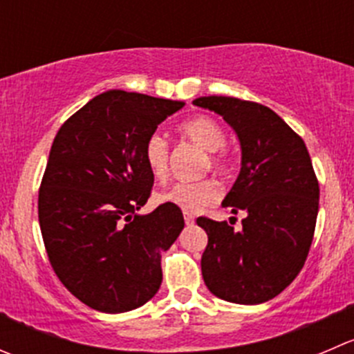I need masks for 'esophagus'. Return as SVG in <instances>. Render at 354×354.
<instances>
[{
    "label": "esophagus",
    "mask_w": 354,
    "mask_h": 354,
    "mask_svg": "<svg viewBox=\"0 0 354 354\" xmlns=\"http://www.w3.org/2000/svg\"><path fill=\"white\" fill-rule=\"evenodd\" d=\"M185 223H187V225H194L195 223V216L194 214H190V212H185Z\"/></svg>",
    "instance_id": "esophagus-1"
}]
</instances>
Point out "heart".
Masks as SVG:
<instances>
[{"instance_id":"heart-1","label":"heart","mask_w":354,"mask_h":354,"mask_svg":"<svg viewBox=\"0 0 354 354\" xmlns=\"http://www.w3.org/2000/svg\"><path fill=\"white\" fill-rule=\"evenodd\" d=\"M180 133L187 136L188 140L201 145L202 149L207 150V162L205 166H211L212 169L223 171L228 167V157L225 150V131L218 121H214L209 115H195L188 121L181 122ZM143 160L149 167L150 174L156 180H164L169 173V145L166 138L160 135H152L147 140L143 147ZM219 198V187L212 180L201 181H178L167 187L166 190H160L156 195V201L160 204H173L183 211H198L205 205L214 204Z\"/></svg>"}]
</instances>
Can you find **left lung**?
I'll list each match as a JSON object with an SVG mask.
<instances>
[{
	"label": "left lung",
	"instance_id": "obj_1",
	"mask_svg": "<svg viewBox=\"0 0 354 354\" xmlns=\"http://www.w3.org/2000/svg\"><path fill=\"white\" fill-rule=\"evenodd\" d=\"M194 105L221 115L239 136L242 167L223 207L247 212L242 230L205 216L202 277L214 296L261 304L279 296L304 266L318 214L317 174L303 138L272 109L233 97Z\"/></svg>",
	"mask_w": 354,
	"mask_h": 354
}]
</instances>
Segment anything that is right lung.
<instances>
[{"mask_svg": "<svg viewBox=\"0 0 354 354\" xmlns=\"http://www.w3.org/2000/svg\"><path fill=\"white\" fill-rule=\"evenodd\" d=\"M183 102L111 90L58 129L39 187L37 214L51 268L72 296L102 313L152 299L162 282L160 252L185 226L181 209L138 214L153 176L143 147Z\"/></svg>", "mask_w": 354, "mask_h": 354, "instance_id": "obj_1", "label": "right lung"}]
</instances>
